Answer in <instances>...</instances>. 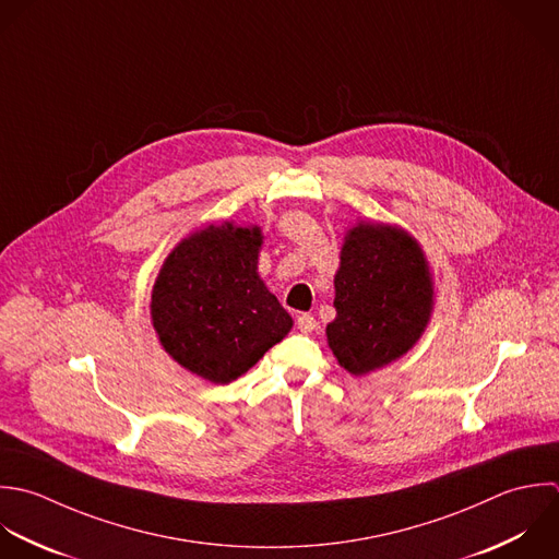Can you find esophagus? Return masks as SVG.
Wrapping results in <instances>:
<instances>
[{"label": "esophagus", "mask_w": 559, "mask_h": 559, "mask_svg": "<svg viewBox=\"0 0 559 559\" xmlns=\"http://www.w3.org/2000/svg\"><path fill=\"white\" fill-rule=\"evenodd\" d=\"M296 324H298V329H300L302 333H313V331L318 329V320H316L313 316H309V313H300L298 320H296Z\"/></svg>", "instance_id": "esophagus-1"}]
</instances>
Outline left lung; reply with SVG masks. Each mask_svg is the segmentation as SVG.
Masks as SVG:
<instances>
[{"instance_id": "left-lung-1", "label": "left lung", "mask_w": 559, "mask_h": 559, "mask_svg": "<svg viewBox=\"0 0 559 559\" xmlns=\"http://www.w3.org/2000/svg\"><path fill=\"white\" fill-rule=\"evenodd\" d=\"M333 305L326 340L344 370L364 377L403 357L433 311L420 243L399 226L359 222L342 246Z\"/></svg>"}]
</instances>
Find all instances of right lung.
Returning <instances> with one entry per match:
<instances>
[{"mask_svg":"<svg viewBox=\"0 0 559 559\" xmlns=\"http://www.w3.org/2000/svg\"><path fill=\"white\" fill-rule=\"evenodd\" d=\"M259 226H206L165 259L152 289V324L189 372L224 385L248 372L294 326L257 272Z\"/></svg>","mask_w":559,"mask_h":559,"instance_id":"add662e5","label":"right lung"}]
</instances>
